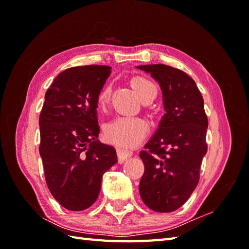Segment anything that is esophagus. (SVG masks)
I'll return each mask as SVG.
<instances>
[{
  "mask_svg": "<svg viewBox=\"0 0 249 249\" xmlns=\"http://www.w3.org/2000/svg\"><path fill=\"white\" fill-rule=\"evenodd\" d=\"M116 152H118V157H119L120 163L124 162L128 157L131 156V154H133V152L129 150H125L124 147H118V149H116Z\"/></svg>",
  "mask_w": 249,
  "mask_h": 249,
  "instance_id": "1",
  "label": "esophagus"
}]
</instances>
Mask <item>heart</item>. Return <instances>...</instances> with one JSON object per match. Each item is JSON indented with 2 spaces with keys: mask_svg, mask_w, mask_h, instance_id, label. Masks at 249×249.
Instances as JSON below:
<instances>
[{
  "mask_svg": "<svg viewBox=\"0 0 249 249\" xmlns=\"http://www.w3.org/2000/svg\"><path fill=\"white\" fill-rule=\"evenodd\" d=\"M136 93L139 95L142 102L153 100L157 95V88L149 79L143 77H135L131 80ZM110 97V88L105 87L97 97L99 108H104L107 105ZM149 131V124L139 116H119L108 122L105 126L104 134L109 141L122 147H134L143 140Z\"/></svg>",
  "mask_w": 249,
  "mask_h": 249,
  "instance_id": "heart-1",
  "label": "heart"
}]
</instances>
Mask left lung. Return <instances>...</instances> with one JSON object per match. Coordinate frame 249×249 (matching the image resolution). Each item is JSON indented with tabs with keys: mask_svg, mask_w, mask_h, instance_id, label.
<instances>
[{
	"mask_svg": "<svg viewBox=\"0 0 249 249\" xmlns=\"http://www.w3.org/2000/svg\"><path fill=\"white\" fill-rule=\"evenodd\" d=\"M137 68L150 73L160 84L166 111L155 134L140 152L144 173L139 193L147 208L173 212L197 187L200 165L208 151L203 98L196 82L178 68L163 64Z\"/></svg>",
	"mask_w": 249,
	"mask_h": 249,
	"instance_id": "1",
	"label": "left lung"
}]
</instances>
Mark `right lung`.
Returning <instances> with one entry per match:
<instances>
[{"mask_svg":"<svg viewBox=\"0 0 249 249\" xmlns=\"http://www.w3.org/2000/svg\"><path fill=\"white\" fill-rule=\"evenodd\" d=\"M110 71L104 65L68 68L45 95L39 154L51 195L70 211L89 209L104 173L118 162L114 147L97 139V97Z\"/></svg>","mask_w":249,"mask_h":249,"instance_id":"add662e5","label":"right lung"}]
</instances>
